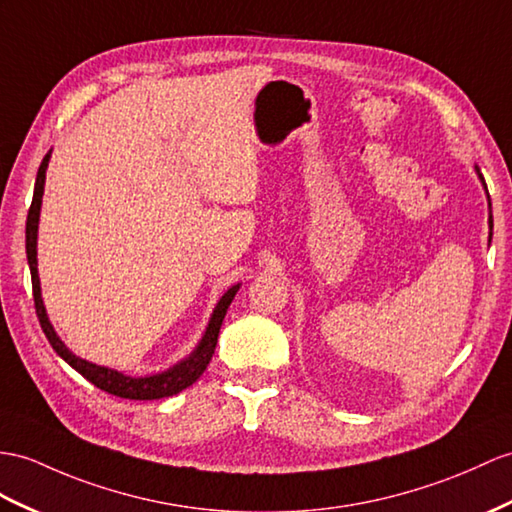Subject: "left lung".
I'll return each instance as SVG.
<instances>
[{
  "instance_id": "1",
  "label": "left lung",
  "mask_w": 512,
  "mask_h": 512,
  "mask_svg": "<svg viewBox=\"0 0 512 512\" xmlns=\"http://www.w3.org/2000/svg\"><path fill=\"white\" fill-rule=\"evenodd\" d=\"M476 171H478V178L482 180V184H484V178H482V173H480V169L476 167ZM484 189H486V184H484ZM489 206H491V202H489ZM489 226H491V230H493V217L489 215ZM491 236H493V232H491ZM491 236H489V241H491Z\"/></svg>"
}]
</instances>
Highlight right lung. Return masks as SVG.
I'll list each match as a JSON object with an SVG mask.
<instances>
[{
    "mask_svg": "<svg viewBox=\"0 0 512 512\" xmlns=\"http://www.w3.org/2000/svg\"><path fill=\"white\" fill-rule=\"evenodd\" d=\"M52 152H47L39 173H36V182H34V197H32V206L28 210V221H26V254H28V265L32 273V295H34V308H36V317L41 321V328L47 336L49 345L54 347V352L69 363L73 369L95 384L97 389H102L110 395L117 397H126V400H160V397H169L184 391L186 386H191L202 373L206 371L210 358L215 354L217 347V336L221 330L223 317L228 313V306L232 304V299L239 291L241 284H234L230 289L223 293V297L217 302L213 317L208 321V328L202 336V341L191 352L189 358L180 360L178 365L169 367L167 371L154 373V376H145V378H130L123 376L121 371L108 369V367H99L95 363H89V360H82L80 356L73 354L69 347L60 341V336L52 328V323L47 319L45 306H43V297H41V282H39V269H36V234H39V215H41V202H43V189H45V171H47V162Z\"/></svg>",
    "mask_w": 512,
    "mask_h": 512,
    "instance_id": "1",
    "label": "right lung"
}]
</instances>
